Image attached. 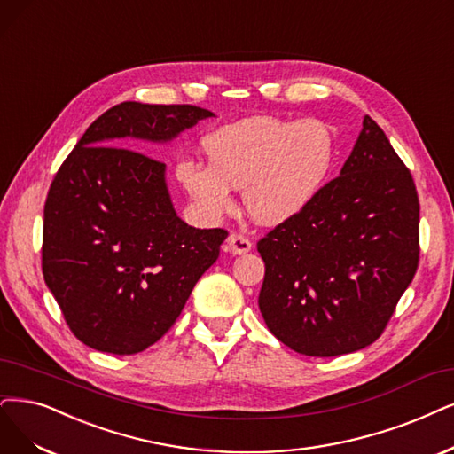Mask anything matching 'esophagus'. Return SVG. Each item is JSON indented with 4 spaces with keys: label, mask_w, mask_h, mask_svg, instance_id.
<instances>
[{
    "label": "esophagus",
    "mask_w": 454,
    "mask_h": 454,
    "mask_svg": "<svg viewBox=\"0 0 454 454\" xmlns=\"http://www.w3.org/2000/svg\"><path fill=\"white\" fill-rule=\"evenodd\" d=\"M253 248V243L245 238L243 233H231V236L226 239V250L231 254H247Z\"/></svg>",
    "instance_id": "obj_1"
}]
</instances>
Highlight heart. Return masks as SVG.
Segmentation results:
<instances>
[{
	"mask_svg": "<svg viewBox=\"0 0 454 454\" xmlns=\"http://www.w3.org/2000/svg\"><path fill=\"white\" fill-rule=\"evenodd\" d=\"M207 162L181 159L176 176L206 218L233 207L231 189H243V204L262 224H280L303 211L333 164L329 129L316 121L253 115L224 125L201 140Z\"/></svg>",
	"mask_w": 454,
	"mask_h": 454,
	"instance_id": "1",
	"label": "heart"
}]
</instances>
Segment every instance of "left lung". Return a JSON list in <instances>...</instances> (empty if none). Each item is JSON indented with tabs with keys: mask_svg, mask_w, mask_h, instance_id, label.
<instances>
[{
	"mask_svg": "<svg viewBox=\"0 0 454 454\" xmlns=\"http://www.w3.org/2000/svg\"><path fill=\"white\" fill-rule=\"evenodd\" d=\"M260 312L297 354L371 346L419 265V198L389 138L364 115L340 176L258 241Z\"/></svg>",
	"mask_w": 454,
	"mask_h": 454,
	"instance_id": "1",
	"label": "left lung"
}]
</instances>
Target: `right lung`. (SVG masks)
<instances>
[{"mask_svg": "<svg viewBox=\"0 0 454 454\" xmlns=\"http://www.w3.org/2000/svg\"><path fill=\"white\" fill-rule=\"evenodd\" d=\"M215 114L192 105H115L83 132L44 204L43 275L74 337L114 356L155 344L228 238L177 216L166 164L134 142L166 144Z\"/></svg>", "mask_w": 454, "mask_h": 454, "instance_id": "add662e5", "label": "right lung"}]
</instances>
